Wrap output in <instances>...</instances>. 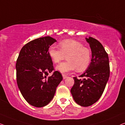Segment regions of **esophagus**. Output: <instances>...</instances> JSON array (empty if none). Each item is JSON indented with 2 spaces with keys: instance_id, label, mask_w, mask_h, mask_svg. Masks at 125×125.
Segmentation results:
<instances>
[{
  "instance_id": "esophagus-1",
  "label": "esophagus",
  "mask_w": 125,
  "mask_h": 125,
  "mask_svg": "<svg viewBox=\"0 0 125 125\" xmlns=\"http://www.w3.org/2000/svg\"><path fill=\"white\" fill-rule=\"evenodd\" d=\"M62 76H63V79H66L67 78V75H64V74H62Z\"/></svg>"
}]
</instances>
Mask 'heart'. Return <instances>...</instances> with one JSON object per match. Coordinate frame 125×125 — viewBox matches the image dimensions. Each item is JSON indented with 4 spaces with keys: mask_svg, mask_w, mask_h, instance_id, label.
Returning a JSON list of instances; mask_svg holds the SVG:
<instances>
[{
    "mask_svg": "<svg viewBox=\"0 0 125 125\" xmlns=\"http://www.w3.org/2000/svg\"><path fill=\"white\" fill-rule=\"evenodd\" d=\"M59 47L54 45L48 48V54L52 62L58 63L67 55V61L60 63L56 67V70L61 73H67L76 68L79 72L83 71L91 62L90 50L79 42L68 39L60 42Z\"/></svg>",
    "mask_w": 125,
    "mask_h": 125,
    "instance_id": "b5f03b06",
    "label": "heart"
}]
</instances>
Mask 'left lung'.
<instances>
[{
    "mask_svg": "<svg viewBox=\"0 0 125 125\" xmlns=\"http://www.w3.org/2000/svg\"><path fill=\"white\" fill-rule=\"evenodd\" d=\"M92 52L91 62L79 77H74V84L71 89L73 100L78 105L89 106L96 103L103 94L109 80L110 67L108 54L98 40L91 37L85 38Z\"/></svg>",
    "mask_w": 125,
    "mask_h": 125,
    "instance_id": "obj_1",
    "label": "left lung"
}]
</instances>
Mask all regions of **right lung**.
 Returning <instances> with one entry per match:
<instances>
[{"label": "right lung", "instance_id": "1", "mask_svg": "<svg viewBox=\"0 0 125 125\" xmlns=\"http://www.w3.org/2000/svg\"><path fill=\"white\" fill-rule=\"evenodd\" d=\"M55 42L49 36L30 41L22 47L17 59V85L25 100L33 106L41 108L48 104L63 79L58 71L47 77L54 70L47 51Z\"/></svg>", "mask_w": 125, "mask_h": 125}]
</instances>
